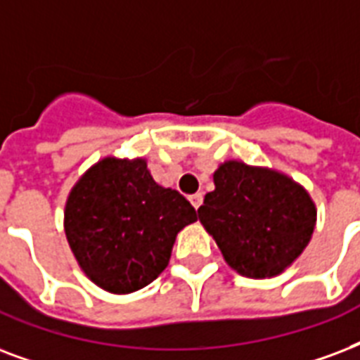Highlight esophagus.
Here are the masks:
<instances>
[{
  "label": "esophagus",
  "mask_w": 360,
  "mask_h": 360,
  "mask_svg": "<svg viewBox=\"0 0 360 360\" xmlns=\"http://www.w3.org/2000/svg\"><path fill=\"white\" fill-rule=\"evenodd\" d=\"M202 202H204V196H202V194H192L191 196V204L194 205V210H198L200 205H202Z\"/></svg>",
  "instance_id": "1"
}]
</instances>
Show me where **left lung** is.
I'll use <instances>...</instances> for the list:
<instances>
[{"label":"left lung","mask_w":360,"mask_h":360,"mask_svg":"<svg viewBox=\"0 0 360 360\" xmlns=\"http://www.w3.org/2000/svg\"><path fill=\"white\" fill-rule=\"evenodd\" d=\"M198 219L226 264L251 279L276 278L308 247L317 207L309 192L283 172L224 160Z\"/></svg>","instance_id":"1"}]
</instances>
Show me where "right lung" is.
I'll use <instances>...</instances> for the list:
<instances>
[{"instance_id":"right-lung-1","label":"right lung","mask_w":360,"mask_h":360,"mask_svg":"<svg viewBox=\"0 0 360 360\" xmlns=\"http://www.w3.org/2000/svg\"><path fill=\"white\" fill-rule=\"evenodd\" d=\"M196 219L185 196L153 179L147 158L103 156L71 186L64 232L92 283L130 295L166 270L175 238Z\"/></svg>"}]
</instances>
